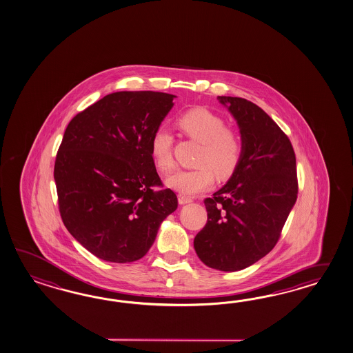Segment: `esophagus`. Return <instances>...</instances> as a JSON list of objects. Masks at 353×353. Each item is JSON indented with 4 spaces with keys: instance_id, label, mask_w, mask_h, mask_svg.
<instances>
[{
    "instance_id": "1",
    "label": "esophagus",
    "mask_w": 353,
    "mask_h": 353,
    "mask_svg": "<svg viewBox=\"0 0 353 353\" xmlns=\"http://www.w3.org/2000/svg\"><path fill=\"white\" fill-rule=\"evenodd\" d=\"M178 199H179V203H181V205H187V203L193 202V199H192V198L188 197V196H185V194H181V193L178 196Z\"/></svg>"
}]
</instances>
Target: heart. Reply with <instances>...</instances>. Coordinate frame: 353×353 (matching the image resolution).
I'll use <instances>...</instances> for the list:
<instances>
[{
  "label": "heart",
  "mask_w": 353,
  "mask_h": 353,
  "mask_svg": "<svg viewBox=\"0 0 353 353\" xmlns=\"http://www.w3.org/2000/svg\"><path fill=\"white\" fill-rule=\"evenodd\" d=\"M176 125L189 140L201 143V148L194 159L197 168L172 174L166 179L168 187L181 194L193 196L212 185L213 172L226 178L236 170L243 143L238 133L229 128L220 115L202 108L192 109L178 118ZM172 145V131L165 125H159L150 140V154L160 172H172L175 168Z\"/></svg>",
  "instance_id": "obj_1"
}]
</instances>
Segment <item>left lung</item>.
Listing matches in <instances>:
<instances>
[{
    "label": "left lung",
    "mask_w": 353,
    "mask_h": 353,
    "mask_svg": "<svg viewBox=\"0 0 353 353\" xmlns=\"http://www.w3.org/2000/svg\"><path fill=\"white\" fill-rule=\"evenodd\" d=\"M235 118L243 154L229 181L205 198L207 223L194 238L198 258L213 270H244L268 254L297 198L294 148L254 103L219 97Z\"/></svg>",
    "instance_id": "8db88e82"
}]
</instances>
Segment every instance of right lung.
Here are the masks:
<instances>
[{
    "label": "right lung",
    "instance_id": "right-lung-1",
    "mask_svg": "<svg viewBox=\"0 0 353 353\" xmlns=\"http://www.w3.org/2000/svg\"><path fill=\"white\" fill-rule=\"evenodd\" d=\"M174 98L156 91L113 92L67 125L54 164L59 213L70 234L103 261L141 259L178 207L150 154L152 133Z\"/></svg>",
    "mask_w": 353,
    "mask_h": 353
}]
</instances>
